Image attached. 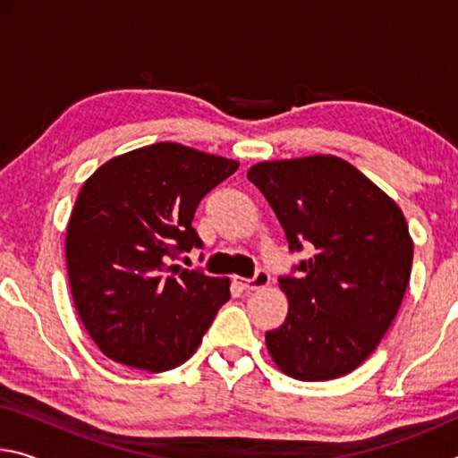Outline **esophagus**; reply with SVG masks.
Returning <instances> with one entry per match:
<instances>
[{
	"mask_svg": "<svg viewBox=\"0 0 458 458\" xmlns=\"http://www.w3.org/2000/svg\"><path fill=\"white\" fill-rule=\"evenodd\" d=\"M234 281L240 286H242L244 291H257V289H262V286H267L270 283V275H268V270L259 268L257 275H254L252 278H240V276H236Z\"/></svg>",
	"mask_w": 458,
	"mask_h": 458,
	"instance_id": "34e87169",
	"label": "esophagus"
}]
</instances>
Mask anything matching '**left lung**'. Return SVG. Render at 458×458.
<instances>
[{
    "label": "left lung",
    "instance_id": "obj_1",
    "mask_svg": "<svg viewBox=\"0 0 458 458\" xmlns=\"http://www.w3.org/2000/svg\"><path fill=\"white\" fill-rule=\"evenodd\" d=\"M284 228L291 252L309 248L278 284L289 315L267 331L286 376L323 382L366 361L396 317L414 244L396 201L333 155L265 161L248 172Z\"/></svg>",
    "mask_w": 458,
    "mask_h": 458
}]
</instances>
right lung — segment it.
Returning a JSON list of instances; mask_svg holds the SVG:
<instances>
[{
	"instance_id": "obj_1",
	"label": "right lung",
	"mask_w": 458,
	"mask_h": 458,
	"mask_svg": "<svg viewBox=\"0 0 458 458\" xmlns=\"http://www.w3.org/2000/svg\"><path fill=\"white\" fill-rule=\"evenodd\" d=\"M236 169L238 161L155 143L106 161L82 185L66 230L68 281L106 358L165 371L198 350L230 281L169 262L204 248L193 214Z\"/></svg>"
}]
</instances>
